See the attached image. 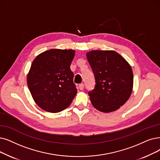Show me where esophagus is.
<instances>
[{
	"instance_id": "obj_1",
	"label": "esophagus",
	"mask_w": 160,
	"mask_h": 160,
	"mask_svg": "<svg viewBox=\"0 0 160 160\" xmlns=\"http://www.w3.org/2000/svg\"><path fill=\"white\" fill-rule=\"evenodd\" d=\"M79 88L80 89L81 91L83 90V88H84V85L82 84V83H81V84H79Z\"/></svg>"
}]
</instances>
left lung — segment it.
Returning <instances> with one entry per match:
<instances>
[{
  "instance_id": "obj_1",
  "label": "left lung",
  "mask_w": 160,
  "mask_h": 160,
  "mask_svg": "<svg viewBox=\"0 0 160 160\" xmlns=\"http://www.w3.org/2000/svg\"><path fill=\"white\" fill-rule=\"evenodd\" d=\"M86 55L96 82L94 88L88 92L92 106L104 113L118 110L132 91L130 64L114 50H91Z\"/></svg>"
}]
</instances>
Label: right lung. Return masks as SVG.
Returning <instances> with one entry per match:
<instances>
[{
	"label": "right lung",
	"mask_w": 160,
	"mask_h": 160,
	"mask_svg": "<svg viewBox=\"0 0 160 160\" xmlns=\"http://www.w3.org/2000/svg\"><path fill=\"white\" fill-rule=\"evenodd\" d=\"M74 50L50 49L38 55L28 74V86L35 103L44 111L65 110L77 94L70 64Z\"/></svg>",
	"instance_id": "right-lung-1"
}]
</instances>
